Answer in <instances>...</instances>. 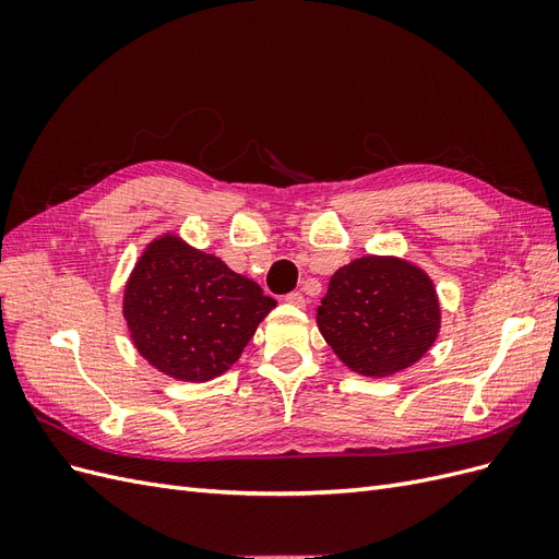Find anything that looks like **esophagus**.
I'll return each mask as SVG.
<instances>
[{
	"mask_svg": "<svg viewBox=\"0 0 559 559\" xmlns=\"http://www.w3.org/2000/svg\"><path fill=\"white\" fill-rule=\"evenodd\" d=\"M286 302H289V306H294V308H306V302H308V298L306 296H302L300 292H292L289 296H286L284 298Z\"/></svg>",
	"mask_w": 559,
	"mask_h": 559,
	"instance_id": "34e87169",
	"label": "esophagus"
}]
</instances>
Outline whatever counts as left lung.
Wrapping results in <instances>:
<instances>
[{"mask_svg":"<svg viewBox=\"0 0 559 559\" xmlns=\"http://www.w3.org/2000/svg\"><path fill=\"white\" fill-rule=\"evenodd\" d=\"M317 326L354 373L386 378L431 349L441 331V302L419 265L368 253L335 270L317 308Z\"/></svg>","mask_w":559,"mask_h":559,"instance_id":"1","label":"left lung"}]
</instances>
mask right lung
Masks as SVG:
<instances>
[{"label":"right lung","mask_w":559,"mask_h":559,"mask_svg":"<svg viewBox=\"0 0 559 559\" xmlns=\"http://www.w3.org/2000/svg\"><path fill=\"white\" fill-rule=\"evenodd\" d=\"M275 306L257 282L173 233L146 245L123 292L132 345L183 382L224 376Z\"/></svg>","instance_id":"obj_1"}]
</instances>
